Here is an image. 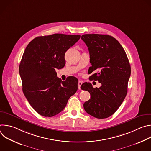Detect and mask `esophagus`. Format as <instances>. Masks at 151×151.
<instances>
[{"label":"esophagus","mask_w":151,"mask_h":151,"mask_svg":"<svg viewBox=\"0 0 151 151\" xmlns=\"http://www.w3.org/2000/svg\"><path fill=\"white\" fill-rule=\"evenodd\" d=\"M82 81H78V89L79 90H81V85L82 84Z\"/></svg>","instance_id":"34e87169"}]
</instances>
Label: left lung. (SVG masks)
Here are the masks:
<instances>
[{"mask_svg": "<svg viewBox=\"0 0 151 151\" xmlns=\"http://www.w3.org/2000/svg\"><path fill=\"white\" fill-rule=\"evenodd\" d=\"M81 39L90 52L91 66L88 73H93L90 78L101 83L100 88H93L89 82L82 84L81 88L91 96L83 103V108L95 118H108L117 111L127 95L130 63L119 42L111 36L85 34Z\"/></svg>", "mask_w": 151, "mask_h": 151, "instance_id": "1", "label": "left lung"}]
</instances>
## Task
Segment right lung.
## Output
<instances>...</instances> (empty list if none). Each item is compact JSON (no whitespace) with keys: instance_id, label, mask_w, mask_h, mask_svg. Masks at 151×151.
Segmentation results:
<instances>
[{"instance_id":"add662e5","label":"right lung","mask_w":151,"mask_h":151,"mask_svg":"<svg viewBox=\"0 0 151 151\" xmlns=\"http://www.w3.org/2000/svg\"><path fill=\"white\" fill-rule=\"evenodd\" d=\"M80 37L59 33L39 36L25 49L19 66L23 91L31 106L42 116L51 117L61 112L78 90L76 78L61 81L55 69L64 66L66 52Z\"/></svg>"}]
</instances>
